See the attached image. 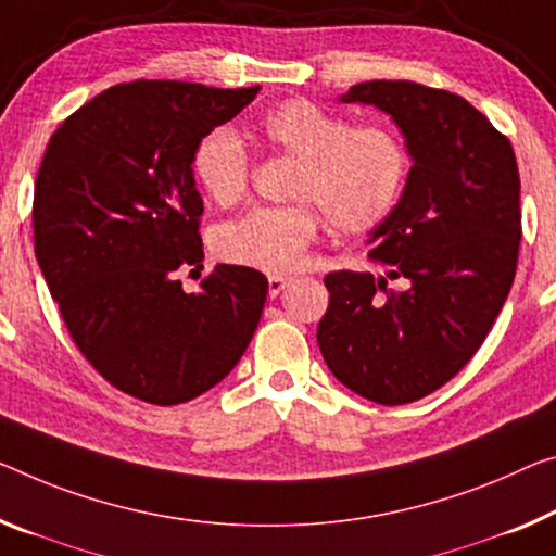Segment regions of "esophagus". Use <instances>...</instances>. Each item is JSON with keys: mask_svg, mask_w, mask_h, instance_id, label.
<instances>
[{"mask_svg": "<svg viewBox=\"0 0 556 556\" xmlns=\"http://www.w3.org/2000/svg\"><path fill=\"white\" fill-rule=\"evenodd\" d=\"M290 286V278H283V276H270L268 278V295L276 298L283 293V290Z\"/></svg>", "mask_w": 556, "mask_h": 556, "instance_id": "34e87169", "label": "esophagus"}]
</instances>
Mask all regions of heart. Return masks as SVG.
Instances as JSON below:
<instances>
[{
    "label": "heart",
    "mask_w": 556,
    "mask_h": 556,
    "mask_svg": "<svg viewBox=\"0 0 556 556\" xmlns=\"http://www.w3.org/2000/svg\"><path fill=\"white\" fill-rule=\"evenodd\" d=\"M258 131L270 149L301 161L290 199L293 206H263L218 230L216 251L236 266L293 273L305 263L307 245L320 228V213L343 233H365L395 211L403 195L409 153L390 126H355L313 101L295 99L270 109ZM195 184L218 206H233L249 191L251 159L228 129H213L191 156Z\"/></svg>",
    "instance_id": "b5f03b06"
}]
</instances>
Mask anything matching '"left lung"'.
Instances as JSON below:
<instances>
[{
  "instance_id": "1",
  "label": "left lung",
  "mask_w": 556,
  "mask_h": 556,
  "mask_svg": "<svg viewBox=\"0 0 556 556\" xmlns=\"http://www.w3.org/2000/svg\"><path fill=\"white\" fill-rule=\"evenodd\" d=\"M338 99L388 114L413 166L395 211L367 238L386 276L328 273L318 345L348 390L415 403L463 370L507 301L522 238L517 159L457 93L363 81ZM397 277L408 280L400 294L387 290Z\"/></svg>"
}]
</instances>
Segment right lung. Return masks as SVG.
<instances>
[{
	"instance_id": "right-lung-1",
	"label": "right lung",
	"mask_w": 556,
	"mask_h": 556,
	"mask_svg": "<svg viewBox=\"0 0 556 556\" xmlns=\"http://www.w3.org/2000/svg\"><path fill=\"white\" fill-rule=\"evenodd\" d=\"M258 89L118 84L76 109L41 161L31 211L41 276L84 357L143 403H189L218 386L258 328L263 273L218 263L195 293L176 280L203 261L195 143Z\"/></svg>"
}]
</instances>
